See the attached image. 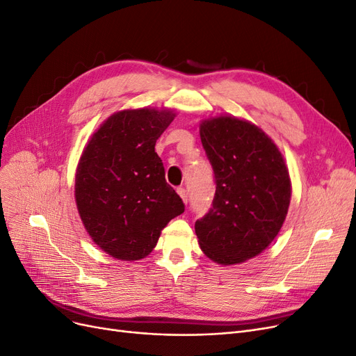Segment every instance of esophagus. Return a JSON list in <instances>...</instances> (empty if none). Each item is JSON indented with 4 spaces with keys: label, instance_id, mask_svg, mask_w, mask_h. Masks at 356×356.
<instances>
[{
    "label": "esophagus",
    "instance_id": "obj_1",
    "mask_svg": "<svg viewBox=\"0 0 356 356\" xmlns=\"http://www.w3.org/2000/svg\"><path fill=\"white\" fill-rule=\"evenodd\" d=\"M177 193L180 195V198L183 200V202L188 204V191L185 188H177Z\"/></svg>",
    "mask_w": 356,
    "mask_h": 356
}]
</instances>
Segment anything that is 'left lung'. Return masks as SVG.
Masks as SVG:
<instances>
[{"label":"left lung","instance_id":"8db88e82","mask_svg":"<svg viewBox=\"0 0 356 356\" xmlns=\"http://www.w3.org/2000/svg\"><path fill=\"white\" fill-rule=\"evenodd\" d=\"M216 195L195 222L204 254L222 266L261 254L279 234L291 204V179L274 142L255 124L221 115L201 124Z\"/></svg>","mask_w":356,"mask_h":356}]
</instances>
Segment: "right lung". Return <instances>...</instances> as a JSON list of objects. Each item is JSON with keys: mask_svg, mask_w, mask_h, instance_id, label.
Wrapping results in <instances>:
<instances>
[{"mask_svg": "<svg viewBox=\"0 0 356 356\" xmlns=\"http://www.w3.org/2000/svg\"><path fill=\"white\" fill-rule=\"evenodd\" d=\"M173 118L154 108L118 111L95 131L79 161V214L94 242L117 259L147 257L167 222L185 211L155 152Z\"/></svg>", "mask_w": 356, "mask_h": 356, "instance_id": "right-lung-1", "label": "right lung"}]
</instances>
